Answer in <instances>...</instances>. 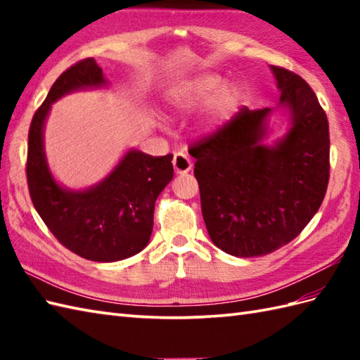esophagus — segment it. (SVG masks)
Wrapping results in <instances>:
<instances>
[{"mask_svg": "<svg viewBox=\"0 0 360 360\" xmlns=\"http://www.w3.org/2000/svg\"><path fill=\"white\" fill-rule=\"evenodd\" d=\"M173 168L178 174H184L192 170V159L187 156V153H176L173 158Z\"/></svg>", "mask_w": 360, "mask_h": 360, "instance_id": "esophagus-1", "label": "esophagus"}]
</instances>
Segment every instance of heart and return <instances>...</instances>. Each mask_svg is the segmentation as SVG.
<instances>
[{
  "label": "heart",
  "mask_w": 360,
  "mask_h": 360,
  "mask_svg": "<svg viewBox=\"0 0 360 360\" xmlns=\"http://www.w3.org/2000/svg\"><path fill=\"white\" fill-rule=\"evenodd\" d=\"M243 103V91L235 83H224L215 72H205L179 83L168 96V106L174 114H186L204 108L201 128L205 133L226 127Z\"/></svg>",
  "instance_id": "obj_1"
}]
</instances>
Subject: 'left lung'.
Wrapping results in <instances>:
<instances>
[{"label":"left lung","instance_id":"left-lung-1","mask_svg":"<svg viewBox=\"0 0 360 360\" xmlns=\"http://www.w3.org/2000/svg\"><path fill=\"white\" fill-rule=\"evenodd\" d=\"M285 136L266 145L274 110L243 108L217 133L190 145L210 240L226 254H271L300 233L322 204L330 179V129L300 75L271 66Z\"/></svg>","mask_w":360,"mask_h":360}]
</instances>
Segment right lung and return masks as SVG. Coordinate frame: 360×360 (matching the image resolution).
Instances as JSON below:
<instances>
[{"label": "right lung", "instance_id": "obj_1", "mask_svg": "<svg viewBox=\"0 0 360 360\" xmlns=\"http://www.w3.org/2000/svg\"><path fill=\"white\" fill-rule=\"evenodd\" d=\"M106 85L94 58L82 60L60 75L30 122L26 164L30 200L44 224L66 249L101 263L129 258L147 246L155 202L173 179V155L150 156L133 148L89 188H66L53 178L43 137L52 103L74 91Z\"/></svg>", "mask_w": 360, "mask_h": 360}]
</instances>
